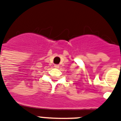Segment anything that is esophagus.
<instances>
[{
  "label": "esophagus",
  "mask_w": 121,
  "mask_h": 121,
  "mask_svg": "<svg viewBox=\"0 0 121 121\" xmlns=\"http://www.w3.org/2000/svg\"><path fill=\"white\" fill-rule=\"evenodd\" d=\"M59 67H60V66H59V65H55V68H58Z\"/></svg>",
  "instance_id": "34e87169"
}]
</instances>
